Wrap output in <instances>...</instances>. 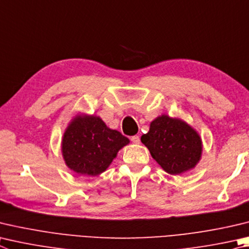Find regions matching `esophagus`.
<instances>
[{
  "instance_id": "1",
  "label": "esophagus",
  "mask_w": 249,
  "mask_h": 249,
  "mask_svg": "<svg viewBox=\"0 0 249 249\" xmlns=\"http://www.w3.org/2000/svg\"><path fill=\"white\" fill-rule=\"evenodd\" d=\"M130 140H132L133 143L138 144L140 142V137L138 136V135H135V136H133L132 138H130Z\"/></svg>"
}]
</instances>
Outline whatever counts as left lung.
Listing matches in <instances>:
<instances>
[{"label":"left lung","mask_w":249,"mask_h":249,"mask_svg":"<svg viewBox=\"0 0 249 249\" xmlns=\"http://www.w3.org/2000/svg\"><path fill=\"white\" fill-rule=\"evenodd\" d=\"M140 140L158 164L171 175L191 171L201 159L202 142L199 134L178 117L166 114L158 116Z\"/></svg>","instance_id":"left-lung-1"}]
</instances>
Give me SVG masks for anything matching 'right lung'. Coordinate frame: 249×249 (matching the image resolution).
Listing matches in <instances>:
<instances>
[{
    "label": "right lung",
    "mask_w": 249,
    "mask_h": 249,
    "mask_svg": "<svg viewBox=\"0 0 249 249\" xmlns=\"http://www.w3.org/2000/svg\"><path fill=\"white\" fill-rule=\"evenodd\" d=\"M129 139L107 127L97 115L77 114L70 122L62 138V156L75 173L97 176L109 168Z\"/></svg>",
    "instance_id": "add662e5"
}]
</instances>
